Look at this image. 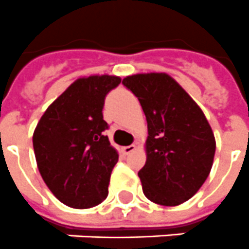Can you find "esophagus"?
Segmentation results:
<instances>
[{"mask_svg":"<svg viewBox=\"0 0 249 249\" xmlns=\"http://www.w3.org/2000/svg\"><path fill=\"white\" fill-rule=\"evenodd\" d=\"M136 144H132V145H128V146H123L122 150L124 154H130V153H132L134 150H136Z\"/></svg>","mask_w":249,"mask_h":249,"instance_id":"esophagus-1","label":"esophagus"}]
</instances>
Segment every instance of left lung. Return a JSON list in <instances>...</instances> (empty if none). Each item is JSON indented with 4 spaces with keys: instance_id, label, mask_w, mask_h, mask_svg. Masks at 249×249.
<instances>
[{
    "instance_id": "1",
    "label": "left lung",
    "mask_w": 249,
    "mask_h": 249,
    "mask_svg": "<svg viewBox=\"0 0 249 249\" xmlns=\"http://www.w3.org/2000/svg\"><path fill=\"white\" fill-rule=\"evenodd\" d=\"M122 83L139 99L148 122L142 192L160 206H178L204 184L216 140L199 105L167 73H137Z\"/></svg>"
}]
</instances>
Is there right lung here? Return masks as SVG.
<instances>
[{
	"label": "right lung",
	"mask_w": 249,
	"mask_h": 249,
	"mask_svg": "<svg viewBox=\"0 0 249 249\" xmlns=\"http://www.w3.org/2000/svg\"><path fill=\"white\" fill-rule=\"evenodd\" d=\"M121 83L117 75L75 79L53 100L33 132L36 162L45 184L65 206L83 210L108 196L118 152L104 131V99Z\"/></svg>",
	"instance_id": "1"
}]
</instances>
